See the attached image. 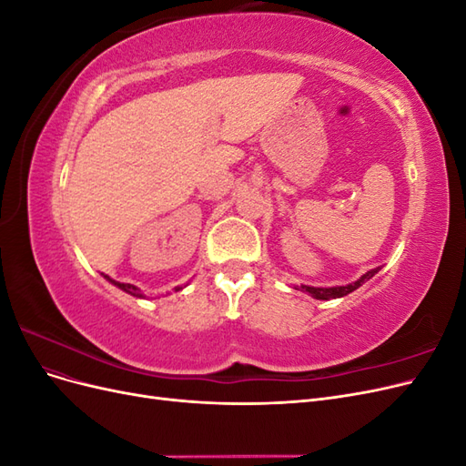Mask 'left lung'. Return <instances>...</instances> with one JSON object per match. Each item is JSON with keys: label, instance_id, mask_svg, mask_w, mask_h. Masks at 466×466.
Instances as JSON below:
<instances>
[{"label": "left lung", "instance_id": "1", "mask_svg": "<svg viewBox=\"0 0 466 466\" xmlns=\"http://www.w3.org/2000/svg\"><path fill=\"white\" fill-rule=\"evenodd\" d=\"M377 270H379V268H375V270H371V272H368V274H363L358 281H354V284H348V286H338V288H311V286H301V291L311 293L315 299H324V301L336 299V298H344V295H348V293H351L354 289H358V288L363 284V281H368L370 278H373V276L377 274Z\"/></svg>", "mask_w": 466, "mask_h": 466}]
</instances>
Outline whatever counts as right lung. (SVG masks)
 Masks as SVG:
<instances>
[{"label": "right lung", "instance_id": "1", "mask_svg": "<svg viewBox=\"0 0 466 466\" xmlns=\"http://www.w3.org/2000/svg\"><path fill=\"white\" fill-rule=\"evenodd\" d=\"M108 281H112V284L115 286H118L120 289H124L126 293H132V295H136V298H142V293H139V289L136 288V286H132V284H120V281H115V279H110L108 276H105ZM177 289H182V288H177Z\"/></svg>", "mask_w": 466, "mask_h": 466}]
</instances>
